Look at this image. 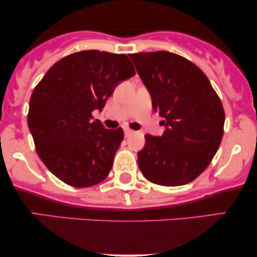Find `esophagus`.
<instances>
[{"label":"esophagus","instance_id":"obj_1","mask_svg":"<svg viewBox=\"0 0 257 257\" xmlns=\"http://www.w3.org/2000/svg\"><path fill=\"white\" fill-rule=\"evenodd\" d=\"M133 133H134V131H132V129H129V128H124V135H125V138H129V137H131V135L133 134Z\"/></svg>","mask_w":257,"mask_h":257}]
</instances>
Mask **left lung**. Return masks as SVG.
<instances>
[{
  "label": "left lung",
  "mask_w": 257,
  "mask_h": 257,
  "mask_svg": "<svg viewBox=\"0 0 257 257\" xmlns=\"http://www.w3.org/2000/svg\"><path fill=\"white\" fill-rule=\"evenodd\" d=\"M163 117L162 137L145 135L138 153L141 173L161 186H181L206 169L223 135L225 111L205 73L192 61L166 51L129 54Z\"/></svg>",
  "instance_id": "obj_1"
}]
</instances>
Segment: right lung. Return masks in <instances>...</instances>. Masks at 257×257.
I'll return each mask as SVG.
<instances>
[{"label":"right lung","instance_id":"add662e5","mask_svg":"<svg viewBox=\"0 0 257 257\" xmlns=\"http://www.w3.org/2000/svg\"><path fill=\"white\" fill-rule=\"evenodd\" d=\"M134 75L125 54L82 51L60 59L38 82L28 125L37 155L59 180L82 188L106 179L124 134L104 128L91 112Z\"/></svg>","mask_w":257,"mask_h":257}]
</instances>
